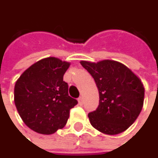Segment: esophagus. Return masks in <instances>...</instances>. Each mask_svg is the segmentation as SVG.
<instances>
[{"instance_id":"esophagus-1","label":"esophagus","mask_w":158,"mask_h":158,"mask_svg":"<svg viewBox=\"0 0 158 158\" xmlns=\"http://www.w3.org/2000/svg\"><path fill=\"white\" fill-rule=\"evenodd\" d=\"M77 101H78V104H80V105H82V104H83V97H82V96L78 97Z\"/></svg>"}]
</instances>
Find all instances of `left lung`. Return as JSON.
Here are the masks:
<instances>
[{
  "instance_id": "8db88e82",
  "label": "left lung",
  "mask_w": 158,
  "mask_h": 158,
  "mask_svg": "<svg viewBox=\"0 0 158 158\" xmlns=\"http://www.w3.org/2000/svg\"><path fill=\"white\" fill-rule=\"evenodd\" d=\"M81 64L94 78L99 91V106L88 115L92 126L108 135L125 131L137 119L143 106L144 88L141 80L117 61Z\"/></svg>"
}]
</instances>
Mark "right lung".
<instances>
[{"mask_svg":"<svg viewBox=\"0 0 158 158\" xmlns=\"http://www.w3.org/2000/svg\"><path fill=\"white\" fill-rule=\"evenodd\" d=\"M70 63L47 57L29 66L15 85V105L24 123L40 134L63 129L77 101L68 95L63 77Z\"/></svg>","mask_w":158,"mask_h":158,"instance_id":"right-lung-1","label":"right lung"}]
</instances>
